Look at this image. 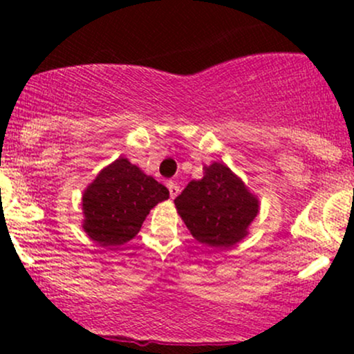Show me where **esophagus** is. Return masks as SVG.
I'll use <instances>...</instances> for the list:
<instances>
[{
	"mask_svg": "<svg viewBox=\"0 0 354 354\" xmlns=\"http://www.w3.org/2000/svg\"><path fill=\"white\" fill-rule=\"evenodd\" d=\"M166 186H168L169 196H171V198H176L178 194H180V186H178L174 181H168V185H166Z\"/></svg>",
	"mask_w": 354,
	"mask_h": 354,
	"instance_id": "1",
	"label": "esophagus"
}]
</instances>
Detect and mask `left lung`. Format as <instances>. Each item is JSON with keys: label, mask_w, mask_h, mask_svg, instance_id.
Listing matches in <instances>:
<instances>
[{"label": "left lung", "mask_w": 354, "mask_h": 354, "mask_svg": "<svg viewBox=\"0 0 354 354\" xmlns=\"http://www.w3.org/2000/svg\"><path fill=\"white\" fill-rule=\"evenodd\" d=\"M174 205L193 238L211 248L236 245L258 214V200L221 163L205 166L201 180L191 181Z\"/></svg>", "instance_id": "left-lung-1"}]
</instances>
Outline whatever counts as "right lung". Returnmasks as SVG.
<instances>
[{
	"instance_id": "add662e5",
	"label": "right lung",
	"mask_w": 354,
	"mask_h": 354,
	"mask_svg": "<svg viewBox=\"0 0 354 354\" xmlns=\"http://www.w3.org/2000/svg\"><path fill=\"white\" fill-rule=\"evenodd\" d=\"M169 198L166 186L124 158L101 171L83 194V228L101 246L135 238L149 209Z\"/></svg>"
}]
</instances>
